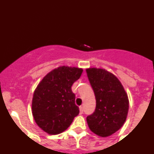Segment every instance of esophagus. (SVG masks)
Here are the masks:
<instances>
[{
	"label": "esophagus",
	"mask_w": 154,
	"mask_h": 154,
	"mask_svg": "<svg viewBox=\"0 0 154 154\" xmlns=\"http://www.w3.org/2000/svg\"><path fill=\"white\" fill-rule=\"evenodd\" d=\"M83 114V106H80V114Z\"/></svg>",
	"instance_id": "esophagus-1"
}]
</instances>
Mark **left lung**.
<instances>
[{"label": "left lung", "instance_id": "obj_1", "mask_svg": "<svg viewBox=\"0 0 154 154\" xmlns=\"http://www.w3.org/2000/svg\"><path fill=\"white\" fill-rule=\"evenodd\" d=\"M86 73L96 98V108L87 116V123L97 135L109 137L125 122L129 108L128 95L120 81L111 72L89 68Z\"/></svg>", "mask_w": 154, "mask_h": 154}]
</instances>
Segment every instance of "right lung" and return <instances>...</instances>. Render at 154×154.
Wrapping results in <instances>:
<instances>
[{"label":"right lung","instance_id":"right-lung-1","mask_svg":"<svg viewBox=\"0 0 154 154\" xmlns=\"http://www.w3.org/2000/svg\"><path fill=\"white\" fill-rule=\"evenodd\" d=\"M82 72V69L79 68L60 66L48 73L34 92V119L39 127L50 135L66 131L79 114L72 86Z\"/></svg>","mask_w":154,"mask_h":154}]
</instances>
